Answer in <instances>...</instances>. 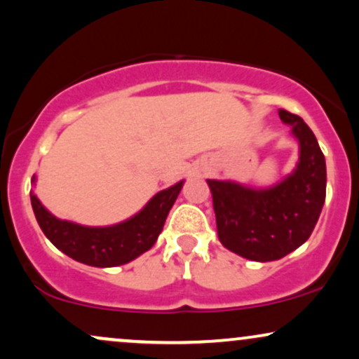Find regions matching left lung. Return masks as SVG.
Returning <instances> with one entry per match:
<instances>
[{
	"mask_svg": "<svg viewBox=\"0 0 359 359\" xmlns=\"http://www.w3.org/2000/svg\"><path fill=\"white\" fill-rule=\"evenodd\" d=\"M299 144L294 170L271 187L209 179L219 241L257 262L278 261L303 245L316 226L326 198V161L301 116L279 110Z\"/></svg>",
	"mask_w": 359,
	"mask_h": 359,
	"instance_id": "obj_1",
	"label": "left lung"
}]
</instances>
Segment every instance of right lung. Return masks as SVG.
Wrapping results in <instances>:
<instances>
[{
	"mask_svg": "<svg viewBox=\"0 0 359 359\" xmlns=\"http://www.w3.org/2000/svg\"><path fill=\"white\" fill-rule=\"evenodd\" d=\"M32 184H36L34 175ZM182 185L184 180H180L165 191L157 192L133 217L105 227H90L63 221L55 217L33 191L29 192V197L34 217L40 224L43 234L48 237L56 249L81 264L115 267L127 264L152 248L161 236L167 215Z\"/></svg>",
	"mask_w": 359,
	"mask_h": 359,
	"instance_id": "obj_1",
	"label": "right lung"
}]
</instances>
